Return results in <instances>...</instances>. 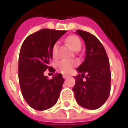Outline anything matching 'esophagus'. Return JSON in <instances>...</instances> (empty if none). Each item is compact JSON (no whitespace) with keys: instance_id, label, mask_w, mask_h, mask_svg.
I'll return each instance as SVG.
<instances>
[{"instance_id":"1","label":"esophagus","mask_w":128,"mask_h":128,"mask_svg":"<svg viewBox=\"0 0 128 128\" xmlns=\"http://www.w3.org/2000/svg\"><path fill=\"white\" fill-rule=\"evenodd\" d=\"M62 78H63L64 79H66L67 78H68V76H66V75H63V76H62Z\"/></svg>"}]
</instances>
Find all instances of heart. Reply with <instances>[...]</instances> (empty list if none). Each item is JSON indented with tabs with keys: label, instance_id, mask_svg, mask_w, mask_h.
Instances as JSON below:
<instances>
[{
	"label": "heart",
	"instance_id": "obj_1",
	"mask_svg": "<svg viewBox=\"0 0 128 128\" xmlns=\"http://www.w3.org/2000/svg\"><path fill=\"white\" fill-rule=\"evenodd\" d=\"M66 42L69 45L74 51H78L81 48V41L80 38L76 36H70L68 37L66 40ZM58 44L56 42L52 48V55L53 58L58 56ZM76 66V62L73 60H62L57 63L56 68L58 70L61 72L62 73H68L72 69Z\"/></svg>",
	"mask_w": 128,
	"mask_h": 128
}]
</instances>
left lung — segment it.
I'll use <instances>...</instances> for the list:
<instances>
[{
	"mask_svg": "<svg viewBox=\"0 0 128 128\" xmlns=\"http://www.w3.org/2000/svg\"><path fill=\"white\" fill-rule=\"evenodd\" d=\"M85 42L86 55L84 61L76 69L72 88L77 102L90 110L102 106L110 92L111 72L106 50L100 41L90 32L77 30L76 32ZM82 77H85L84 81Z\"/></svg>",
	"mask_w": 128,
	"mask_h": 128,
	"instance_id": "left-lung-1",
	"label": "left lung"
}]
</instances>
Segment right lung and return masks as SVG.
Returning a JSON list of instances; mask_svg holds the SVG:
<instances>
[{"label": "right lung", "instance_id": "add662e5", "mask_svg": "<svg viewBox=\"0 0 128 128\" xmlns=\"http://www.w3.org/2000/svg\"><path fill=\"white\" fill-rule=\"evenodd\" d=\"M66 30L42 29L28 36L22 43L18 59V78L24 99L32 108L45 110L56 105L64 79L62 74L53 76L51 80L44 76L49 66L52 48Z\"/></svg>", "mask_w": 128, "mask_h": 128}]
</instances>
